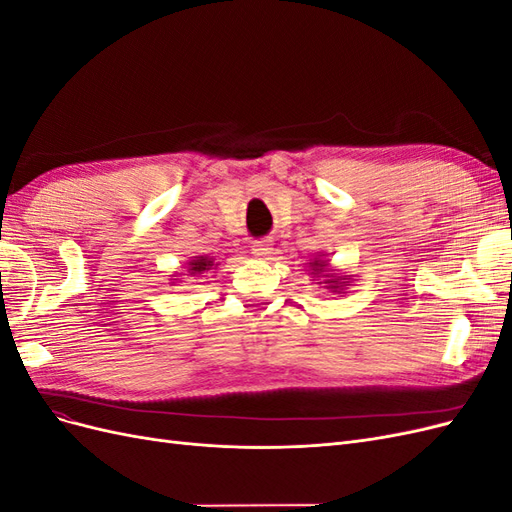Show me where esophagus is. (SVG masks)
I'll return each instance as SVG.
<instances>
[{"label": "esophagus", "mask_w": 512, "mask_h": 512, "mask_svg": "<svg viewBox=\"0 0 512 512\" xmlns=\"http://www.w3.org/2000/svg\"><path fill=\"white\" fill-rule=\"evenodd\" d=\"M271 241L269 239H258V241H254L252 243V254L256 256V258H269V254H271Z\"/></svg>", "instance_id": "obj_1"}]
</instances>
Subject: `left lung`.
Here are the masks:
<instances>
[{
    "label": "left lung",
    "mask_w": 512,
    "mask_h": 512,
    "mask_svg": "<svg viewBox=\"0 0 512 512\" xmlns=\"http://www.w3.org/2000/svg\"><path fill=\"white\" fill-rule=\"evenodd\" d=\"M309 267H312V275H318V277H320V273H324L322 277H327V280H324V284H327V288H331V292H339L344 286H348V284L344 282V280H348L346 275L339 277L337 273H329V271H327V267H329L327 260L314 258V262H309ZM318 284H322V282H318Z\"/></svg>",
    "instance_id": "8db88e82"
}]
</instances>
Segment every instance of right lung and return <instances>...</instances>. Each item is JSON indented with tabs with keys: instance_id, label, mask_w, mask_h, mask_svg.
<instances>
[{
	"instance_id": "right-lung-1",
	"label": "right lung",
	"mask_w": 512,
	"mask_h": 512,
	"mask_svg": "<svg viewBox=\"0 0 512 512\" xmlns=\"http://www.w3.org/2000/svg\"><path fill=\"white\" fill-rule=\"evenodd\" d=\"M215 267V262H213V258H209V256H194L190 262H188V273L190 275H200L203 277L205 273H211Z\"/></svg>"
}]
</instances>
